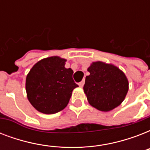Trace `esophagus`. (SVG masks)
<instances>
[{"mask_svg":"<svg viewBox=\"0 0 150 150\" xmlns=\"http://www.w3.org/2000/svg\"><path fill=\"white\" fill-rule=\"evenodd\" d=\"M84 82H85L84 80H82V82H80L79 83V86L80 87H82L83 86H84Z\"/></svg>","mask_w":150,"mask_h":150,"instance_id":"obj_1","label":"esophagus"}]
</instances>
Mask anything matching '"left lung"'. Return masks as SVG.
<instances>
[{
	"instance_id": "left-lung-1",
	"label": "left lung",
	"mask_w": 150,
	"mask_h": 150,
	"mask_svg": "<svg viewBox=\"0 0 150 150\" xmlns=\"http://www.w3.org/2000/svg\"><path fill=\"white\" fill-rule=\"evenodd\" d=\"M84 93L89 104L101 111H110L118 107L128 91L125 73L111 64L93 62L88 68Z\"/></svg>"
}]
</instances>
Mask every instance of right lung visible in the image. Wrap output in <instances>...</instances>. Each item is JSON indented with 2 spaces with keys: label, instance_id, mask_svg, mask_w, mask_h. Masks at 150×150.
Listing matches in <instances>:
<instances>
[{
  "label": "right lung",
  "instance_id": "1",
  "mask_svg": "<svg viewBox=\"0 0 150 150\" xmlns=\"http://www.w3.org/2000/svg\"><path fill=\"white\" fill-rule=\"evenodd\" d=\"M65 62V59L57 56L42 59L27 75L28 100L43 114H53L64 109L73 89L79 86L72 79V69L64 67Z\"/></svg>",
  "mask_w": 150,
  "mask_h": 150
}]
</instances>
